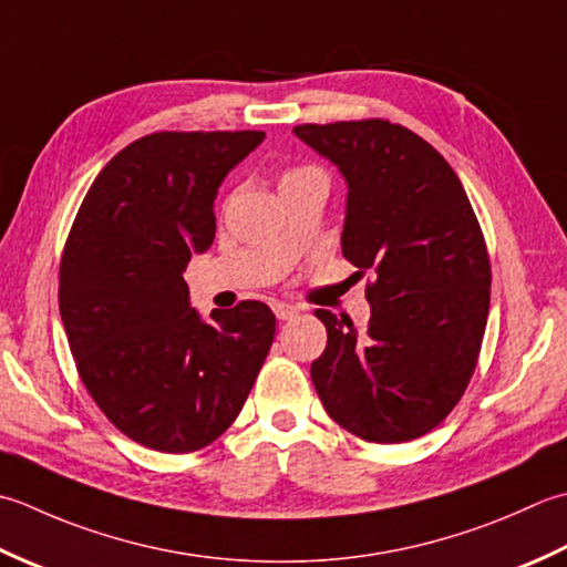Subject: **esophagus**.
Listing matches in <instances>:
<instances>
[{
	"label": "esophagus",
	"instance_id": "esophagus-1",
	"mask_svg": "<svg viewBox=\"0 0 567 567\" xmlns=\"http://www.w3.org/2000/svg\"><path fill=\"white\" fill-rule=\"evenodd\" d=\"M274 313L279 320H291L298 316V308L288 306V303H274Z\"/></svg>",
	"mask_w": 567,
	"mask_h": 567
}]
</instances>
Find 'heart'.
<instances>
[{
    "mask_svg": "<svg viewBox=\"0 0 567 567\" xmlns=\"http://www.w3.org/2000/svg\"><path fill=\"white\" fill-rule=\"evenodd\" d=\"M313 183H320V186H328L326 171L318 168V166H286L279 173V190L284 195L296 190V188L313 186Z\"/></svg>",
    "mask_w": 567,
    "mask_h": 567,
    "instance_id": "heart-1",
    "label": "heart"
}]
</instances>
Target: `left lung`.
I'll list each match as a JSON object with an SVG mask.
<instances>
[{
    "mask_svg": "<svg viewBox=\"0 0 567 567\" xmlns=\"http://www.w3.org/2000/svg\"><path fill=\"white\" fill-rule=\"evenodd\" d=\"M298 138L348 181L342 254L367 271L372 318L318 308L328 344L310 367L334 423L369 443H406L441 425L475 372L492 267L457 173L389 120L298 124Z\"/></svg>",
    "mask_w": 567,
    "mask_h": 567,
    "instance_id": "1",
    "label": "left lung"
}]
</instances>
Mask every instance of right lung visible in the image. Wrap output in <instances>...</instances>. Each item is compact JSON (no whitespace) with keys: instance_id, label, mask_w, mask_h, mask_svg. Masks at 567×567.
Instances as JSON below:
<instances>
[{"instance_id":"right-lung-1","label":"right lung","mask_w":567,"mask_h":567,"mask_svg":"<svg viewBox=\"0 0 567 567\" xmlns=\"http://www.w3.org/2000/svg\"><path fill=\"white\" fill-rule=\"evenodd\" d=\"M264 132H154L100 171L68 233L58 308L78 374L114 429L195 453L235 423L276 332L241 300L203 322L183 269L215 239L219 183Z\"/></svg>"}]
</instances>
